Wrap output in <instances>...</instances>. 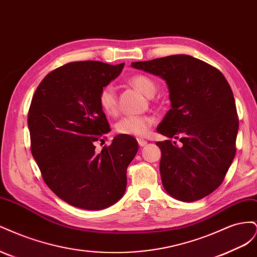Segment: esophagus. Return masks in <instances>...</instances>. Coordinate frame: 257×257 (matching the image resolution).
<instances>
[{
	"mask_svg": "<svg viewBox=\"0 0 257 257\" xmlns=\"http://www.w3.org/2000/svg\"><path fill=\"white\" fill-rule=\"evenodd\" d=\"M137 142H138L139 147H144L147 145V141H145V139H142V138H138Z\"/></svg>",
	"mask_w": 257,
	"mask_h": 257,
	"instance_id": "34e87169",
	"label": "esophagus"
}]
</instances>
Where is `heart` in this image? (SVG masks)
Wrapping results in <instances>:
<instances>
[{
  "label": "heart",
  "instance_id": "b5f03b06",
  "mask_svg": "<svg viewBox=\"0 0 257 257\" xmlns=\"http://www.w3.org/2000/svg\"><path fill=\"white\" fill-rule=\"evenodd\" d=\"M130 82L147 96H153L157 87L155 83L145 75H134ZM98 104L102 110L108 115L118 112V95L111 84H106L98 93ZM154 119L150 115H128L120 119L115 124L116 133L121 135L144 137L148 134Z\"/></svg>",
  "mask_w": 257,
  "mask_h": 257
}]
</instances>
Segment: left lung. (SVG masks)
Here are the masks:
<instances>
[{"label":"left lung","instance_id":"8db88e82","mask_svg":"<svg viewBox=\"0 0 257 257\" xmlns=\"http://www.w3.org/2000/svg\"><path fill=\"white\" fill-rule=\"evenodd\" d=\"M134 68L160 76L168 85L172 108L158 132L160 172L165 191L195 201L216 190L236 154L239 120L235 98L219 69L186 54L133 62Z\"/></svg>","mask_w":257,"mask_h":257}]
</instances>
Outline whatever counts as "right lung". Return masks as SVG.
<instances>
[{
  "label": "right lung",
  "mask_w": 257,
  "mask_h": 257,
  "mask_svg": "<svg viewBox=\"0 0 257 257\" xmlns=\"http://www.w3.org/2000/svg\"><path fill=\"white\" fill-rule=\"evenodd\" d=\"M123 66L71 62L46 76L31 102V152L48 188L74 207L105 209L125 192L126 169L138 150L135 138L118 135L95 151V142L110 132L98 93Z\"/></svg>",
  "instance_id": "add662e5"
}]
</instances>
